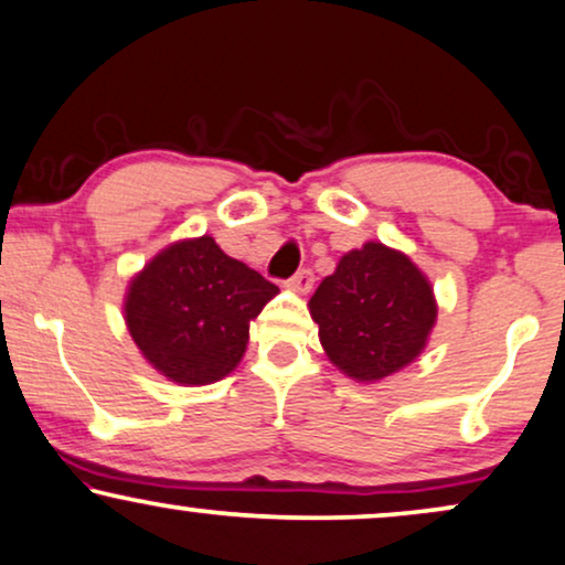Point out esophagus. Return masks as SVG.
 Listing matches in <instances>:
<instances>
[{
  "mask_svg": "<svg viewBox=\"0 0 565 565\" xmlns=\"http://www.w3.org/2000/svg\"><path fill=\"white\" fill-rule=\"evenodd\" d=\"M312 281H316L312 270L310 268H299L297 274L287 281V287L295 289V291H310L312 289Z\"/></svg>",
  "mask_w": 565,
  "mask_h": 565,
  "instance_id": "1",
  "label": "esophagus"
}]
</instances>
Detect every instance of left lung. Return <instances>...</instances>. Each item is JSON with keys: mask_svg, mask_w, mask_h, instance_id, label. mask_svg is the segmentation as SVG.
<instances>
[{"mask_svg": "<svg viewBox=\"0 0 565 565\" xmlns=\"http://www.w3.org/2000/svg\"><path fill=\"white\" fill-rule=\"evenodd\" d=\"M310 316L335 367L356 381H381L423 352L438 307L406 255L367 242L320 281Z\"/></svg>", "mask_w": 565, "mask_h": 565, "instance_id": "obj_1", "label": "left lung"}]
</instances>
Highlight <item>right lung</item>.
I'll return each instance as SVG.
<instances>
[{"mask_svg": "<svg viewBox=\"0 0 565 565\" xmlns=\"http://www.w3.org/2000/svg\"><path fill=\"white\" fill-rule=\"evenodd\" d=\"M278 291L230 258L213 237L177 242L132 278L125 320L156 370L184 385L230 375L242 360L249 320Z\"/></svg>", "mask_w": 565, "mask_h": 565, "instance_id": "1", "label": "right lung"}]
</instances>
